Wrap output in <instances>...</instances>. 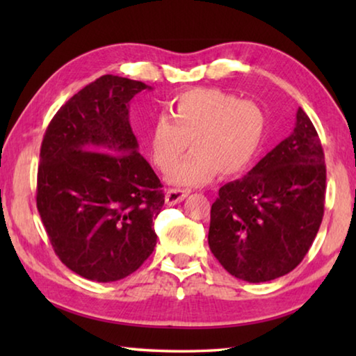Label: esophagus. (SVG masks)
<instances>
[{
  "instance_id": "obj_1",
  "label": "esophagus",
  "mask_w": 356,
  "mask_h": 356,
  "mask_svg": "<svg viewBox=\"0 0 356 356\" xmlns=\"http://www.w3.org/2000/svg\"><path fill=\"white\" fill-rule=\"evenodd\" d=\"M190 190H180V188H170L166 191V204L168 206H174V204L185 200V196L188 195Z\"/></svg>"
}]
</instances>
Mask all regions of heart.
Wrapping results in <instances>:
<instances>
[{
  "label": "heart",
  "mask_w": 356,
  "mask_h": 356,
  "mask_svg": "<svg viewBox=\"0 0 356 356\" xmlns=\"http://www.w3.org/2000/svg\"><path fill=\"white\" fill-rule=\"evenodd\" d=\"M267 134V116L254 100L215 88H196L177 94L168 114L155 119L149 147L155 166L168 171L188 149L190 155L172 168L168 180L200 185L216 172L238 176L254 163Z\"/></svg>",
  "instance_id": "1"
}]
</instances>
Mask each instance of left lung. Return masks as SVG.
Listing matches in <instances>:
<instances>
[{
    "mask_svg": "<svg viewBox=\"0 0 356 356\" xmlns=\"http://www.w3.org/2000/svg\"><path fill=\"white\" fill-rule=\"evenodd\" d=\"M325 190L322 143L298 108L291 136L243 179L220 188L210 210V251L238 280L265 282L287 275L317 236Z\"/></svg>",
    "mask_w": 356,
    "mask_h": 356,
    "instance_id": "8db88e82",
    "label": "left lung"
}]
</instances>
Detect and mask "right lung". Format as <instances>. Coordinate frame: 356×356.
Listing matches in <instances>:
<instances>
[{
	"mask_svg": "<svg viewBox=\"0 0 356 356\" xmlns=\"http://www.w3.org/2000/svg\"><path fill=\"white\" fill-rule=\"evenodd\" d=\"M144 89L97 78L59 108L42 141L38 210L56 256L86 280H122L155 248L163 185L129 122L130 100Z\"/></svg>",
	"mask_w": 356,
	"mask_h": 356,
	"instance_id": "add662e5",
	"label": "right lung"
}]
</instances>
